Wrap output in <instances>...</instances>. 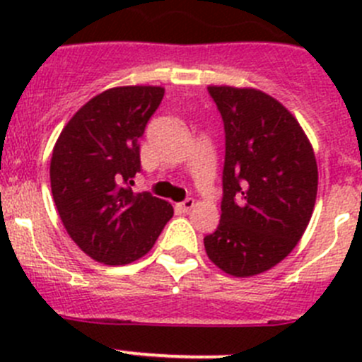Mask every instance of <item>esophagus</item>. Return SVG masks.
I'll return each instance as SVG.
<instances>
[{"mask_svg":"<svg viewBox=\"0 0 362 362\" xmlns=\"http://www.w3.org/2000/svg\"><path fill=\"white\" fill-rule=\"evenodd\" d=\"M194 204H196L194 199L189 198V199H185V202L178 203V204H177V210L182 211V214H189V211H191L192 208H194Z\"/></svg>","mask_w":362,"mask_h":362,"instance_id":"1","label":"esophagus"}]
</instances>
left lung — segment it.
<instances>
[{
    "mask_svg": "<svg viewBox=\"0 0 362 362\" xmlns=\"http://www.w3.org/2000/svg\"><path fill=\"white\" fill-rule=\"evenodd\" d=\"M226 131L221 222L204 236L208 259L228 275L254 276L301 240L317 199L319 171L298 119L252 87L210 86Z\"/></svg>",
    "mask_w": 362,
    "mask_h": 362,
    "instance_id": "obj_1",
    "label": "left lung"
}]
</instances>
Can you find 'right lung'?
<instances>
[{
  "mask_svg": "<svg viewBox=\"0 0 362 362\" xmlns=\"http://www.w3.org/2000/svg\"><path fill=\"white\" fill-rule=\"evenodd\" d=\"M164 96L160 86H122L90 98L61 131L50 187L61 222L83 254L122 266L144 257L173 217V206L129 184L140 171V141Z\"/></svg>",
  "mask_w": 362,
  "mask_h": 362,
  "instance_id": "obj_1",
  "label": "right lung"
}]
</instances>
